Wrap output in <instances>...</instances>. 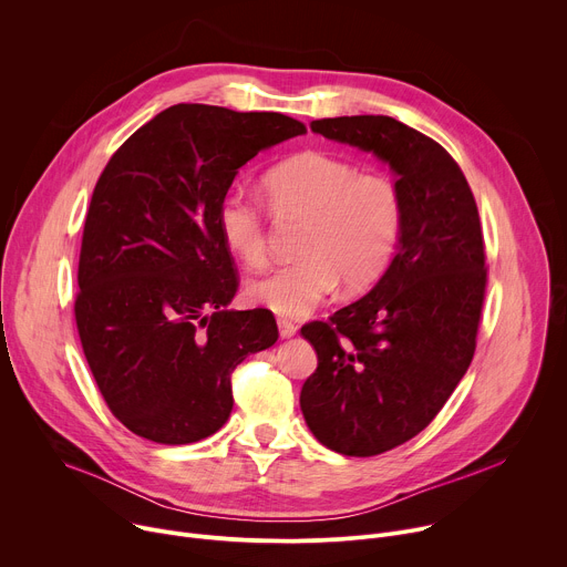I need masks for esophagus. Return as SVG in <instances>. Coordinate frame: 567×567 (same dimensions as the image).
I'll return each instance as SVG.
<instances>
[{"label": "esophagus", "instance_id": "esophagus-1", "mask_svg": "<svg viewBox=\"0 0 567 567\" xmlns=\"http://www.w3.org/2000/svg\"><path fill=\"white\" fill-rule=\"evenodd\" d=\"M278 330H280V337H282V339H291V337H296V332H298V328L293 326L291 320H287V318H278Z\"/></svg>", "mask_w": 567, "mask_h": 567}]
</instances>
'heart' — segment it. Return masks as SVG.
<instances>
[{
  "instance_id": "b5f03b06",
  "label": "heart",
  "mask_w": 567,
  "mask_h": 567,
  "mask_svg": "<svg viewBox=\"0 0 567 567\" xmlns=\"http://www.w3.org/2000/svg\"><path fill=\"white\" fill-rule=\"evenodd\" d=\"M280 219H305L300 260L249 285V298L280 316H305L341 282L346 291L374 285L392 262L401 233V197L379 175H361L348 158L307 150L262 179ZM217 230L230 254L251 269L267 265V230L258 202L230 190L217 208Z\"/></svg>"
}]
</instances>
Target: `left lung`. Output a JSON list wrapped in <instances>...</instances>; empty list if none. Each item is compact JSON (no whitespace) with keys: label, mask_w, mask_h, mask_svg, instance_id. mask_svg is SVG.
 I'll use <instances>...</instances> for the list:
<instances>
[{"label":"left lung","mask_w":567,"mask_h":567,"mask_svg":"<svg viewBox=\"0 0 567 567\" xmlns=\"http://www.w3.org/2000/svg\"><path fill=\"white\" fill-rule=\"evenodd\" d=\"M309 127L383 161L403 208L379 282L300 330L318 357L300 390L309 431L341 455L370 457L424 431L471 365L487 285L480 217L453 156L401 121L339 116Z\"/></svg>","instance_id":"1"}]
</instances>
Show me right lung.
<instances>
[{
    "instance_id": "right-lung-1",
    "label": "right lung",
    "mask_w": 567,
    "mask_h": 567,
    "mask_svg": "<svg viewBox=\"0 0 567 567\" xmlns=\"http://www.w3.org/2000/svg\"><path fill=\"white\" fill-rule=\"evenodd\" d=\"M276 112L173 105L110 158L80 249L75 326L114 417L156 444L217 433L230 372L278 341L269 309H228L217 208L258 152L305 134Z\"/></svg>"
}]
</instances>
